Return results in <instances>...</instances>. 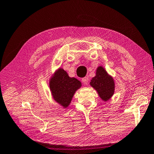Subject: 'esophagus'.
Masks as SVG:
<instances>
[{
	"mask_svg": "<svg viewBox=\"0 0 154 154\" xmlns=\"http://www.w3.org/2000/svg\"><path fill=\"white\" fill-rule=\"evenodd\" d=\"M82 82L83 83V84L85 85H87L88 83V77H83L82 79Z\"/></svg>",
	"mask_w": 154,
	"mask_h": 154,
	"instance_id": "esophagus-1",
	"label": "esophagus"
}]
</instances>
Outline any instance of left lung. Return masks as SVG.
Masks as SVG:
<instances>
[{"label":"left lung","mask_w":154,"mask_h":154,"mask_svg":"<svg viewBox=\"0 0 154 154\" xmlns=\"http://www.w3.org/2000/svg\"><path fill=\"white\" fill-rule=\"evenodd\" d=\"M90 85L97 91L99 96L103 100H108L113 95L115 90L113 79L109 76L102 66H98L96 69V76L91 80Z\"/></svg>","instance_id":"left-lung-1"}]
</instances>
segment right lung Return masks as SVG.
Returning <instances> with one entry per match:
<instances>
[{"label":"right lung","mask_w":154,"mask_h":154,"mask_svg":"<svg viewBox=\"0 0 154 154\" xmlns=\"http://www.w3.org/2000/svg\"><path fill=\"white\" fill-rule=\"evenodd\" d=\"M81 86L82 83L79 80L69 77L62 69H59L49 81V88L54 99L64 108L70 105L74 94Z\"/></svg>","instance_id":"right-lung-1"}]
</instances>
